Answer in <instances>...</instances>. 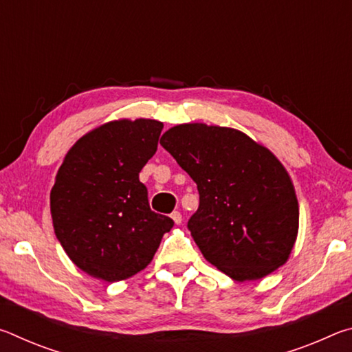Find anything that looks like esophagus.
Returning <instances> with one entry per match:
<instances>
[{
  "label": "esophagus",
  "mask_w": 352,
  "mask_h": 352,
  "mask_svg": "<svg viewBox=\"0 0 352 352\" xmlns=\"http://www.w3.org/2000/svg\"><path fill=\"white\" fill-rule=\"evenodd\" d=\"M170 217H172V220H174V223L175 225H180L182 223V214L178 212V211H174L170 214Z\"/></svg>",
  "instance_id": "esophagus-1"
}]
</instances>
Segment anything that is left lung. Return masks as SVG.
I'll use <instances>...</instances> for the list:
<instances>
[{
    "instance_id": "8db88e82",
    "label": "left lung",
    "mask_w": 352,
    "mask_h": 352,
    "mask_svg": "<svg viewBox=\"0 0 352 352\" xmlns=\"http://www.w3.org/2000/svg\"><path fill=\"white\" fill-rule=\"evenodd\" d=\"M160 144L197 183L200 204L188 228L208 262L239 283L287 262L300 206L289 172L269 148L241 130L204 122L170 127Z\"/></svg>"
}]
</instances>
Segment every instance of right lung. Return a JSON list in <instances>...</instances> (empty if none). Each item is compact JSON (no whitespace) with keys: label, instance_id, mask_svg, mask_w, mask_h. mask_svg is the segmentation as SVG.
I'll use <instances>...</instances> for the list:
<instances>
[{"label":"right lung","instance_id":"right-lung-1","mask_svg":"<svg viewBox=\"0 0 352 352\" xmlns=\"http://www.w3.org/2000/svg\"><path fill=\"white\" fill-rule=\"evenodd\" d=\"M163 122L116 119L65 155L51 189L54 233L82 272L105 283L151 264L174 220L151 210L140 172L158 147Z\"/></svg>","mask_w":352,"mask_h":352}]
</instances>
